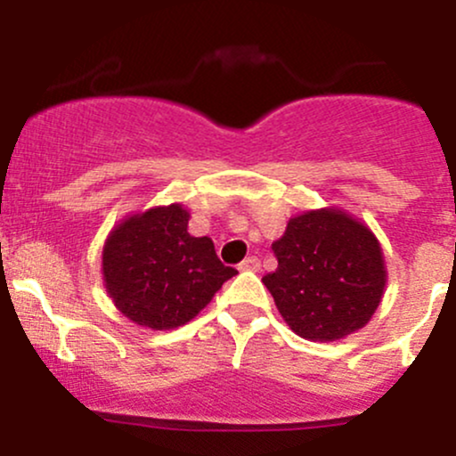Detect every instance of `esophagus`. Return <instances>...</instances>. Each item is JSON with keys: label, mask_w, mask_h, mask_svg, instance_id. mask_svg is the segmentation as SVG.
<instances>
[{"label": "esophagus", "mask_w": 456, "mask_h": 456, "mask_svg": "<svg viewBox=\"0 0 456 456\" xmlns=\"http://www.w3.org/2000/svg\"><path fill=\"white\" fill-rule=\"evenodd\" d=\"M261 261L257 257H246L242 264H240V270L242 272H259Z\"/></svg>", "instance_id": "1"}]
</instances>
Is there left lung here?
Segmentation results:
<instances>
[{
    "label": "left lung",
    "mask_w": 456,
    "mask_h": 456,
    "mask_svg": "<svg viewBox=\"0 0 456 456\" xmlns=\"http://www.w3.org/2000/svg\"><path fill=\"white\" fill-rule=\"evenodd\" d=\"M272 250L279 268L261 281L297 337L338 341L378 311L388 281L384 253L352 214L338 208L297 214Z\"/></svg>",
    "instance_id": "8db88e82"
}]
</instances>
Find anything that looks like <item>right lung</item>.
Here are the masks:
<instances>
[{
    "instance_id": "obj_1",
    "label": "right lung",
    "mask_w": 456,
    "mask_h": 456,
    "mask_svg": "<svg viewBox=\"0 0 456 456\" xmlns=\"http://www.w3.org/2000/svg\"><path fill=\"white\" fill-rule=\"evenodd\" d=\"M182 203L156 206L118 223L102 246L104 289L137 326L174 330L199 315L238 270L221 264L208 235L188 233Z\"/></svg>"
}]
</instances>
